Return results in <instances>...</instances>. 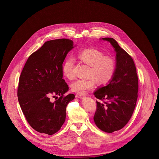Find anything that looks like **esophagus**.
<instances>
[{
	"label": "esophagus",
	"instance_id": "obj_1",
	"mask_svg": "<svg viewBox=\"0 0 159 159\" xmlns=\"http://www.w3.org/2000/svg\"><path fill=\"white\" fill-rule=\"evenodd\" d=\"M75 97L77 98H83L84 97V94H79V93H77L76 94H75Z\"/></svg>",
	"mask_w": 159,
	"mask_h": 159
}]
</instances>
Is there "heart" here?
<instances>
[{
    "label": "heart",
    "mask_w": 159,
    "mask_h": 159,
    "mask_svg": "<svg viewBox=\"0 0 159 159\" xmlns=\"http://www.w3.org/2000/svg\"><path fill=\"white\" fill-rule=\"evenodd\" d=\"M77 57L82 63L90 66L87 80H77L70 85L73 92L81 94L94 87L96 81L100 85H105L111 81L116 70V62L109 56L96 48H85L79 51ZM74 61L69 58L64 62L62 67L63 74L66 78H74L73 71Z\"/></svg>",
    "instance_id": "1"
}]
</instances>
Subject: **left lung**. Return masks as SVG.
Instances as JSON below:
<instances>
[{
	"label": "left lung",
	"mask_w": 159,
	"mask_h": 159,
	"mask_svg": "<svg viewBox=\"0 0 159 159\" xmlns=\"http://www.w3.org/2000/svg\"><path fill=\"white\" fill-rule=\"evenodd\" d=\"M110 42L116 53V70L109 84L94 93L97 99L94 120L102 131H118L129 122L138 98L139 80L137 69L131 56L109 37L102 38Z\"/></svg>",
	"instance_id": "obj_1"
}]
</instances>
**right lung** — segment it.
<instances>
[{
  "label": "right lung",
  "instance_id": "right-lung-1",
  "mask_svg": "<svg viewBox=\"0 0 159 159\" xmlns=\"http://www.w3.org/2000/svg\"><path fill=\"white\" fill-rule=\"evenodd\" d=\"M73 44L68 39L45 42L29 56L22 69L18 100L27 122L37 132L54 134L65 122L66 106L75 96L65 95L69 86L63 79L62 67ZM56 95L59 98L52 102L50 98Z\"/></svg>",
  "mask_w": 159,
  "mask_h": 159
}]
</instances>
